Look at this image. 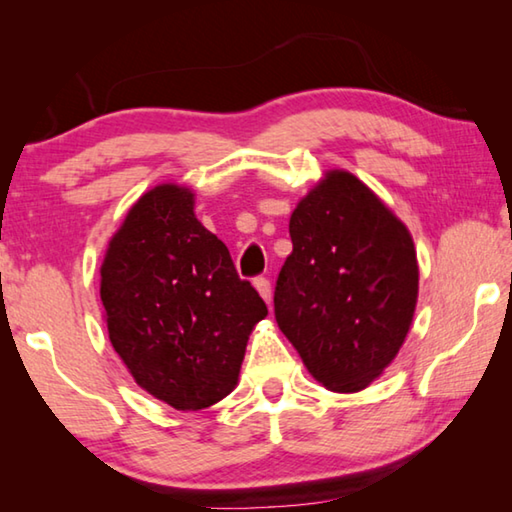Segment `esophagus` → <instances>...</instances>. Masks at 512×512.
<instances>
[{
  "label": "esophagus",
  "mask_w": 512,
  "mask_h": 512,
  "mask_svg": "<svg viewBox=\"0 0 512 512\" xmlns=\"http://www.w3.org/2000/svg\"><path fill=\"white\" fill-rule=\"evenodd\" d=\"M255 287H257V291H259V296H262L268 305H271V296H273V289H271V280H268V277H255Z\"/></svg>",
  "instance_id": "esophagus-1"
}]
</instances>
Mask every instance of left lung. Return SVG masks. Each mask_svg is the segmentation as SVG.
<instances>
[{"label": "left lung", "instance_id": "1", "mask_svg": "<svg viewBox=\"0 0 512 512\" xmlns=\"http://www.w3.org/2000/svg\"><path fill=\"white\" fill-rule=\"evenodd\" d=\"M293 253L275 320L320 384L366 388L400 352L418 300L409 230L348 171H332L291 214Z\"/></svg>", "mask_w": 512, "mask_h": 512}]
</instances>
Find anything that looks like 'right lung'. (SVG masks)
<instances>
[{"label":"right lung","instance_id":"obj_1","mask_svg":"<svg viewBox=\"0 0 512 512\" xmlns=\"http://www.w3.org/2000/svg\"><path fill=\"white\" fill-rule=\"evenodd\" d=\"M101 302L137 384L178 411L207 409L235 388L248 336L268 314L178 185L131 207L103 259Z\"/></svg>","mask_w":512,"mask_h":512}]
</instances>
